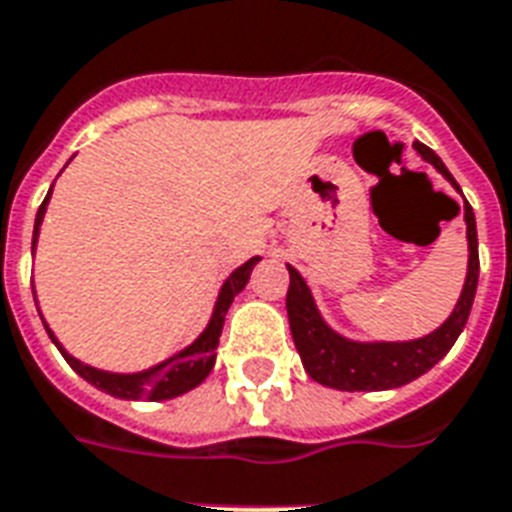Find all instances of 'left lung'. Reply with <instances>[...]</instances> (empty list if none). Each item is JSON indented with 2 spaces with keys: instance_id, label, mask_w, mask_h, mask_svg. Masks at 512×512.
Masks as SVG:
<instances>
[{
  "instance_id": "left-lung-1",
  "label": "left lung",
  "mask_w": 512,
  "mask_h": 512,
  "mask_svg": "<svg viewBox=\"0 0 512 512\" xmlns=\"http://www.w3.org/2000/svg\"><path fill=\"white\" fill-rule=\"evenodd\" d=\"M413 148L456 186L448 167L432 148H426L421 142H416ZM464 221H467V242H470V264H467V280L461 288L459 302L440 329L410 343H353L340 337L324 324L302 275L294 267H288V275H291L286 294L288 324H291L294 345L302 356L307 375L340 391H386V388L405 386L432 370L434 364L451 351L456 337L467 324L475 288H478V229H475V213L470 202L464 205Z\"/></svg>"
}]
</instances>
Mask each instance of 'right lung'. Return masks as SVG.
Wrapping results in <instances>:
<instances>
[{
  "mask_svg": "<svg viewBox=\"0 0 512 512\" xmlns=\"http://www.w3.org/2000/svg\"><path fill=\"white\" fill-rule=\"evenodd\" d=\"M48 199H51V191H48V197L37 210V218H34V237H32V251L34 245H37V234H40V224H42V215H45V207H48ZM256 261L259 256L251 261H245L242 267L226 278V283L221 286V294H218V302H215L213 318H210V324L202 334H199L194 343L183 348L175 356H169L167 361H161L156 367L145 372H134V375H118V372H105V370H96V367H88L83 361H78L75 356H69L61 343L51 334V340L56 343V348L61 351V356L69 361V367L78 372L80 378H86L91 386L102 388L105 394L110 397H121V399H151V402H161V399H172L180 397V394H186L191 388H197L202 380L210 375L215 364V348H218V337H221V329H224V318L229 305L234 302V297L240 294L248 278H251V270L256 267Z\"/></svg>",
  "mask_w": 512,
  "mask_h": 512,
  "instance_id": "right-lung-1",
  "label": "right lung"
}]
</instances>
